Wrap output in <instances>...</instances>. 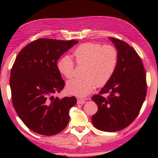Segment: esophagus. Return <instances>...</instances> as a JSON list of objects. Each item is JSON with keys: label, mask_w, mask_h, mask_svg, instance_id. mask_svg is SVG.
Listing matches in <instances>:
<instances>
[{"label": "esophagus", "mask_w": 158, "mask_h": 158, "mask_svg": "<svg viewBox=\"0 0 158 158\" xmlns=\"http://www.w3.org/2000/svg\"><path fill=\"white\" fill-rule=\"evenodd\" d=\"M85 103V100H83V99L78 98L77 99V104L78 105H83V104Z\"/></svg>", "instance_id": "34e87169"}]
</instances>
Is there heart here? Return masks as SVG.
<instances>
[{
  "instance_id": "obj_1",
  "label": "heart",
  "mask_w": 158,
  "mask_h": 158,
  "mask_svg": "<svg viewBox=\"0 0 158 158\" xmlns=\"http://www.w3.org/2000/svg\"><path fill=\"white\" fill-rule=\"evenodd\" d=\"M73 55L78 65H85V77L69 80L65 89L69 94L77 97H85L97 85L101 86L106 84L113 77L118 62L116 48L93 42L79 45ZM57 66L59 73L65 78L70 79L74 75V63L69 56L61 58Z\"/></svg>"
}]
</instances>
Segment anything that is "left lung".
Listing matches in <instances>:
<instances>
[{"label": "left lung", "instance_id": "8db88e82", "mask_svg": "<svg viewBox=\"0 0 158 158\" xmlns=\"http://www.w3.org/2000/svg\"><path fill=\"white\" fill-rule=\"evenodd\" d=\"M117 49L118 62L111 79L92 100L98 105L92 123L104 132L127 127L138 116L146 95V72L140 57L126 42L109 37ZM109 93L108 98L102 94Z\"/></svg>", "mask_w": 158, "mask_h": 158}]
</instances>
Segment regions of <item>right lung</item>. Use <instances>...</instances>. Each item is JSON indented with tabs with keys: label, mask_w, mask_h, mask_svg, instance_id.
Returning <instances> with one entry per match:
<instances>
[{
	"label": "right lung",
	"mask_w": 158,
	"mask_h": 158,
	"mask_svg": "<svg viewBox=\"0 0 158 158\" xmlns=\"http://www.w3.org/2000/svg\"><path fill=\"white\" fill-rule=\"evenodd\" d=\"M77 43V40L38 39L16 58L10 79L12 104L20 119L35 132L54 135L68 123L76 98H54L53 95L65 86L57 60Z\"/></svg>",
	"instance_id": "obj_1"
}]
</instances>
